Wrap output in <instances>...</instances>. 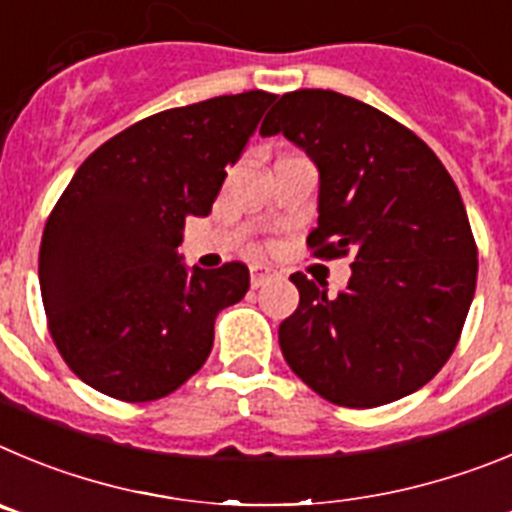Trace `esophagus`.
Wrapping results in <instances>:
<instances>
[{
  "label": "esophagus",
  "instance_id": "esophagus-1",
  "mask_svg": "<svg viewBox=\"0 0 512 512\" xmlns=\"http://www.w3.org/2000/svg\"><path fill=\"white\" fill-rule=\"evenodd\" d=\"M273 275H275L273 267L260 265V262H257V265H252L250 267V283H252V288H260V285L265 283V280L273 278Z\"/></svg>",
  "mask_w": 512,
  "mask_h": 512
}]
</instances>
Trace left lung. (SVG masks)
I'll list each match as a JSON object with an SVG mask.
<instances>
[{"label": "left lung", "instance_id": "obj_1", "mask_svg": "<svg viewBox=\"0 0 512 512\" xmlns=\"http://www.w3.org/2000/svg\"><path fill=\"white\" fill-rule=\"evenodd\" d=\"M283 132L319 168L316 257L354 252L329 296L290 275L301 301L280 324L285 362L344 408L423 388L451 357L477 285V245L457 183L434 150L365 101L324 89L280 96L260 135Z\"/></svg>", "mask_w": 512, "mask_h": 512}]
</instances>
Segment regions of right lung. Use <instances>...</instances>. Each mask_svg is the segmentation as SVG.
Instances as JSON below:
<instances>
[{"label":"right lung","mask_w":512,"mask_h":512,"mask_svg":"<svg viewBox=\"0 0 512 512\" xmlns=\"http://www.w3.org/2000/svg\"><path fill=\"white\" fill-rule=\"evenodd\" d=\"M273 101L245 91L165 109L76 170L45 222L38 273L50 336L86 385L147 403L201 370L216 313L245 298L250 270H186L176 247Z\"/></svg>","instance_id":"1"}]
</instances>
